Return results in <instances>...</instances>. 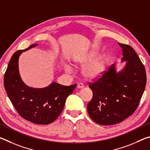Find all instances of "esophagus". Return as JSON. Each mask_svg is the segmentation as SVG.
<instances>
[{"mask_svg":"<svg viewBox=\"0 0 150 150\" xmlns=\"http://www.w3.org/2000/svg\"><path fill=\"white\" fill-rule=\"evenodd\" d=\"M84 85L83 84V83H79V84L77 85V88H84Z\"/></svg>","mask_w":150,"mask_h":150,"instance_id":"34e87169","label":"esophagus"}]
</instances>
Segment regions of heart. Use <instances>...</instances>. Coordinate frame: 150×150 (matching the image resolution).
Segmentation results:
<instances>
[{
  "label": "heart",
  "mask_w": 150,
  "mask_h": 150,
  "mask_svg": "<svg viewBox=\"0 0 150 150\" xmlns=\"http://www.w3.org/2000/svg\"><path fill=\"white\" fill-rule=\"evenodd\" d=\"M100 57L98 52H91L85 57L76 60V63L81 65L86 66L83 70V73L86 78L88 79H94L101 77L105 73L106 67V60L105 58ZM64 69L68 73L71 72L72 68L67 64L64 65Z\"/></svg>",
  "instance_id": "obj_1"
}]
</instances>
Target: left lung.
Masks as SVG:
<instances>
[{"label": "left lung", "instance_id": "obj_1", "mask_svg": "<svg viewBox=\"0 0 150 150\" xmlns=\"http://www.w3.org/2000/svg\"><path fill=\"white\" fill-rule=\"evenodd\" d=\"M118 45L122 49L125 67L117 72L112 64L102 77L88 85L93 98L88 103V113L100 125H113L132 115L146 87V69L138 55L130 45Z\"/></svg>", "mask_w": 150, "mask_h": 150}]
</instances>
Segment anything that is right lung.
Here are the masks:
<instances>
[{
	"instance_id": "right-lung-1",
	"label": "right lung",
	"mask_w": 150,
	"mask_h": 150,
	"mask_svg": "<svg viewBox=\"0 0 150 150\" xmlns=\"http://www.w3.org/2000/svg\"><path fill=\"white\" fill-rule=\"evenodd\" d=\"M18 50L12 55L4 77V86L9 99L20 116L36 124H48L54 122L62 112L66 98L77 84L64 86L52 83L47 87L35 88L22 81L18 70V59L23 52L34 47Z\"/></svg>"
}]
</instances>
